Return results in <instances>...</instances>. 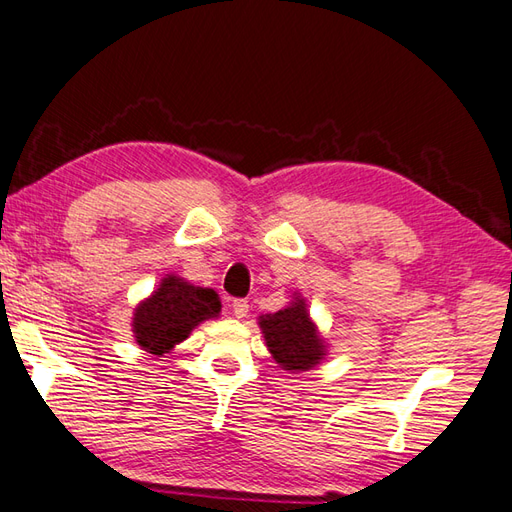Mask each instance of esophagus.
Segmentation results:
<instances>
[{
	"label": "esophagus",
	"instance_id": "34e87169",
	"mask_svg": "<svg viewBox=\"0 0 512 512\" xmlns=\"http://www.w3.org/2000/svg\"><path fill=\"white\" fill-rule=\"evenodd\" d=\"M232 313H234L236 319H245L247 313H249L247 299H234V302H232Z\"/></svg>",
	"mask_w": 512,
	"mask_h": 512
}]
</instances>
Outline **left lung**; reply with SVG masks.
Segmentation results:
<instances>
[{"instance_id":"obj_1","label":"left lung","mask_w":512,"mask_h":512,"mask_svg":"<svg viewBox=\"0 0 512 512\" xmlns=\"http://www.w3.org/2000/svg\"><path fill=\"white\" fill-rule=\"evenodd\" d=\"M258 326L273 360L286 371H308L326 356V343L310 319L302 295H295L293 302L278 313L260 317Z\"/></svg>"}]
</instances>
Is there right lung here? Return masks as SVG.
<instances>
[{
    "mask_svg": "<svg viewBox=\"0 0 512 512\" xmlns=\"http://www.w3.org/2000/svg\"><path fill=\"white\" fill-rule=\"evenodd\" d=\"M219 313L221 302L213 289L167 276L152 295L136 306L132 332L141 350L162 356L182 343L195 326L219 317Z\"/></svg>",
    "mask_w": 512,
    "mask_h": 512,
    "instance_id": "right-lung-1",
    "label": "right lung"
}]
</instances>
